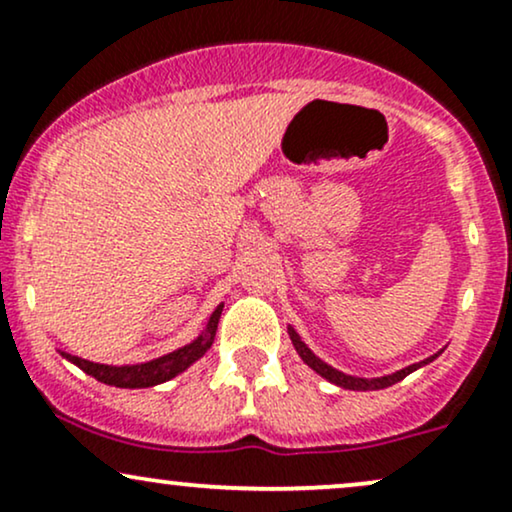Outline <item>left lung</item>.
<instances>
[{
	"label": "left lung",
	"instance_id": "left-lung-1",
	"mask_svg": "<svg viewBox=\"0 0 512 512\" xmlns=\"http://www.w3.org/2000/svg\"><path fill=\"white\" fill-rule=\"evenodd\" d=\"M288 334H291L293 346H295V350H298V355L305 360V365H310L312 369H315L317 374H322L324 379H329L331 384L343 386V389H353V391H377V389H386V386L398 384L400 379H405L410 372H415V369H420L422 365H427V362H432L434 357H436V355L427 357V360H424V362H417V365H410V367L400 369V372L389 374V377H381V379H360V377H350V374L338 372V369L329 367V365H326V362L319 360V357H317L315 353H312V350L307 348L303 341H300V336L295 334L293 329H288Z\"/></svg>",
	"mask_w": 512,
	"mask_h": 512
}]
</instances>
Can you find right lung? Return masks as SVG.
Returning <instances> with one entry per match:
<instances>
[{
  "label": "right lung",
  "instance_id": "1",
  "mask_svg": "<svg viewBox=\"0 0 512 512\" xmlns=\"http://www.w3.org/2000/svg\"><path fill=\"white\" fill-rule=\"evenodd\" d=\"M221 307L224 305H219L217 310L212 312V317H209V322L205 326V334L200 338H195V341L188 343V346L174 350V353L157 357V360L152 362H143V365L112 367V365H100V362L80 360V357L69 355V353H61V355H64L66 360H71L73 365H78L85 374H90V377L102 381V384L119 386V389H147V386H157L162 384V381L174 379L176 374H181L183 369L193 365L197 357L207 353L214 341V331H217Z\"/></svg>",
  "mask_w": 512,
  "mask_h": 512
}]
</instances>
